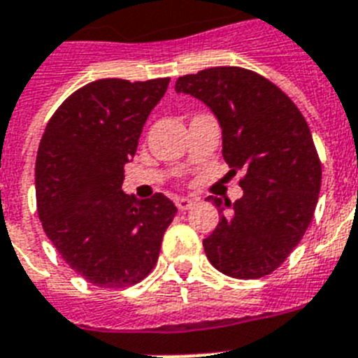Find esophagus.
<instances>
[{
	"mask_svg": "<svg viewBox=\"0 0 358 358\" xmlns=\"http://www.w3.org/2000/svg\"><path fill=\"white\" fill-rule=\"evenodd\" d=\"M194 202H196V200H193V198L180 196L176 198V207H178L180 211H187V209H191V207L194 206Z\"/></svg>",
	"mask_w": 358,
	"mask_h": 358,
	"instance_id": "obj_1",
	"label": "esophagus"
}]
</instances>
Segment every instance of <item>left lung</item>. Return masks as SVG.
Returning <instances> with one entry per match:
<instances>
[{"label": "left lung", "mask_w": 358, "mask_h": 358, "mask_svg": "<svg viewBox=\"0 0 358 358\" xmlns=\"http://www.w3.org/2000/svg\"><path fill=\"white\" fill-rule=\"evenodd\" d=\"M174 91L211 109L224 160L244 173L235 203L207 198L220 213L203 240L209 262L233 278L269 275L302 240L320 193L322 167L304 116L275 83L240 67L187 74Z\"/></svg>", "instance_id": "1"}]
</instances>
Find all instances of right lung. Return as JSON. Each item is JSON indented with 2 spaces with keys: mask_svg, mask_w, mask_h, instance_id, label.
Instances as JSON below:
<instances>
[{
  "mask_svg": "<svg viewBox=\"0 0 358 358\" xmlns=\"http://www.w3.org/2000/svg\"><path fill=\"white\" fill-rule=\"evenodd\" d=\"M167 85L169 78L98 80L69 96L45 127L36 158L40 220L63 260L94 286L145 278L176 215L162 193L138 200L122 191L123 165Z\"/></svg>",
  "mask_w": 358,
  "mask_h": 358,
  "instance_id": "right-lung-1",
  "label": "right lung"
}]
</instances>
